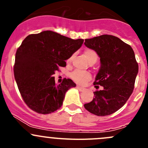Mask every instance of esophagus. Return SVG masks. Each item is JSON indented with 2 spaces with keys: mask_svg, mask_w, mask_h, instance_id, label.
Returning a JSON list of instances; mask_svg holds the SVG:
<instances>
[{
  "mask_svg": "<svg viewBox=\"0 0 148 148\" xmlns=\"http://www.w3.org/2000/svg\"><path fill=\"white\" fill-rule=\"evenodd\" d=\"M77 88L80 91V92H84V91L85 90L84 88L82 87V86H77Z\"/></svg>",
  "mask_w": 148,
  "mask_h": 148,
  "instance_id": "esophagus-1",
  "label": "esophagus"
}]
</instances>
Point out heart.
I'll use <instances>...</instances> for the list:
<instances>
[{
  "mask_svg": "<svg viewBox=\"0 0 148 148\" xmlns=\"http://www.w3.org/2000/svg\"><path fill=\"white\" fill-rule=\"evenodd\" d=\"M84 55L89 64L96 63L98 59V54L95 51L92 50V49H86L84 52ZM73 56H74V55H71L66 59L67 64L71 63ZM70 77L72 79L73 81H74L79 84H84L85 83H86L91 79V75L89 72L79 71V70H75L72 73H71Z\"/></svg>",
  "mask_w": 148,
  "mask_h": 148,
  "instance_id": "heart-1",
  "label": "heart"
}]
</instances>
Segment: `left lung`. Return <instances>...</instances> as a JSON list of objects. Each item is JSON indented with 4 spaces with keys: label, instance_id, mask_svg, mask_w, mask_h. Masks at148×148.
<instances>
[{
    "label": "left lung",
    "instance_id": "left-lung-1",
    "mask_svg": "<svg viewBox=\"0 0 148 148\" xmlns=\"http://www.w3.org/2000/svg\"><path fill=\"white\" fill-rule=\"evenodd\" d=\"M84 45L100 58L94 84L103 86L94 92L95 97L84 107L95 115H110L123 107L133 92L138 73L135 53L130 46L111 35L85 39Z\"/></svg>",
    "mask_w": 148,
    "mask_h": 148
}]
</instances>
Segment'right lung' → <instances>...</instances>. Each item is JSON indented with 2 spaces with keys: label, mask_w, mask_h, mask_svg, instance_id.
<instances>
[{
  "label": "right lung",
  "mask_w": 148,
  "mask_h": 148,
  "mask_svg": "<svg viewBox=\"0 0 148 148\" xmlns=\"http://www.w3.org/2000/svg\"><path fill=\"white\" fill-rule=\"evenodd\" d=\"M82 38L74 40L51 31L28 35L17 49L14 77L26 104L34 111L46 114L59 110L65 94L76 84L64 79L55 83L53 74L65 61L83 44Z\"/></svg>",
  "instance_id": "add662e5"
}]
</instances>
